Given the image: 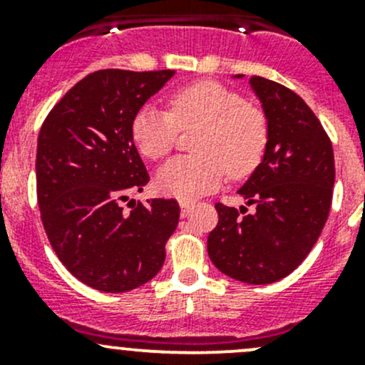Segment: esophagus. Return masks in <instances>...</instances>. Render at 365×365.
Returning a JSON list of instances; mask_svg holds the SVG:
<instances>
[{
    "mask_svg": "<svg viewBox=\"0 0 365 365\" xmlns=\"http://www.w3.org/2000/svg\"><path fill=\"white\" fill-rule=\"evenodd\" d=\"M180 208H182V215H187V213L190 212V210L194 208V203L192 201H180Z\"/></svg>",
    "mask_w": 365,
    "mask_h": 365,
    "instance_id": "esophagus-1",
    "label": "esophagus"
}]
</instances>
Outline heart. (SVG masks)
<instances>
[{
	"instance_id": "b5f03b06",
	"label": "heart",
	"mask_w": 365,
	"mask_h": 365,
	"mask_svg": "<svg viewBox=\"0 0 365 365\" xmlns=\"http://www.w3.org/2000/svg\"><path fill=\"white\" fill-rule=\"evenodd\" d=\"M197 128L194 155L169 160L159 187L180 200H196L220 185L224 176L251 175L264 155L268 123L263 111L215 81L189 84L169 97V111L145 106L132 120L139 152L160 160L175 148L180 130Z\"/></svg>"
}]
</instances>
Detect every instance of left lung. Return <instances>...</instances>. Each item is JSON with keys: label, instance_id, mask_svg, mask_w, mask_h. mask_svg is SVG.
<instances>
[{"label": "left lung", "instance_id": "left-lung-1", "mask_svg": "<svg viewBox=\"0 0 365 365\" xmlns=\"http://www.w3.org/2000/svg\"><path fill=\"white\" fill-rule=\"evenodd\" d=\"M249 83L268 123L263 160L238 190L254 210L215 205L208 256L227 277L270 284L292 274L318 242L336 165L325 128L295 91L259 76Z\"/></svg>", "mask_w": 365, "mask_h": 365}]
</instances>
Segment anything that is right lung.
<instances>
[{"instance_id": "obj_1", "label": "right lung", "mask_w": 365, "mask_h": 365, "mask_svg": "<svg viewBox=\"0 0 365 365\" xmlns=\"http://www.w3.org/2000/svg\"><path fill=\"white\" fill-rule=\"evenodd\" d=\"M175 70L90 73L43 121L36 145V197L43 230L67 270L90 288L123 293L155 277L178 226L175 200H148L125 212L150 176L132 120Z\"/></svg>"}]
</instances>
